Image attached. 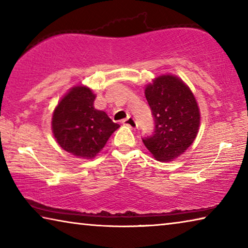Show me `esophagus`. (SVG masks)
I'll use <instances>...</instances> for the list:
<instances>
[{
	"label": "esophagus",
	"mask_w": 248,
	"mask_h": 248,
	"mask_svg": "<svg viewBox=\"0 0 248 248\" xmlns=\"http://www.w3.org/2000/svg\"><path fill=\"white\" fill-rule=\"evenodd\" d=\"M123 124L125 125H129V127L132 129L137 128V123H136V120H134V118H132V117H128V118L124 119Z\"/></svg>",
	"instance_id": "obj_1"
}]
</instances>
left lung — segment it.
I'll return each instance as SVG.
<instances>
[{"label": "left lung", "instance_id": "1", "mask_svg": "<svg viewBox=\"0 0 248 248\" xmlns=\"http://www.w3.org/2000/svg\"><path fill=\"white\" fill-rule=\"evenodd\" d=\"M144 94L155 129L154 134L142 141L157 161H173L189 148L198 134V103L187 84L171 74L155 78L145 86Z\"/></svg>", "mask_w": 248, "mask_h": 248}]
</instances>
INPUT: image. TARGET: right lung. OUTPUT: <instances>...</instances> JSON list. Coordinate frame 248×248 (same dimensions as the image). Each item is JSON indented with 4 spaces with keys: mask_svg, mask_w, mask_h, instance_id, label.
Listing matches in <instances>:
<instances>
[{
    "mask_svg": "<svg viewBox=\"0 0 248 248\" xmlns=\"http://www.w3.org/2000/svg\"><path fill=\"white\" fill-rule=\"evenodd\" d=\"M95 98L93 91L81 84L70 89L53 110V136L62 149L77 157L94 158L120 127L94 107Z\"/></svg>",
    "mask_w": 248,
    "mask_h": 248,
    "instance_id": "add662e5",
    "label": "right lung"
}]
</instances>
